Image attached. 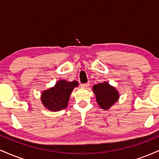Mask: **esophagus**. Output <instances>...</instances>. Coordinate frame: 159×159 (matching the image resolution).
<instances>
[{"label":"esophagus","mask_w":159,"mask_h":159,"mask_svg":"<svg viewBox=\"0 0 159 159\" xmlns=\"http://www.w3.org/2000/svg\"><path fill=\"white\" fill-rule=\"evenodd\" d=\"M89 85H90V83H86V84H81V86L82 87H84V88H87V87H89Z\"/></svg>","instance_id":"1"}]
</instances>
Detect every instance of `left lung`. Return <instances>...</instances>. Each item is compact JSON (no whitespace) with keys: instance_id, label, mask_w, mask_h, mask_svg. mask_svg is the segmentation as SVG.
Masks as SVG:
<instances>
[{"instance_id":"1","label":"left lung","mask_w":159,"mask_h":159,"mask_svg":"<svg viewBox=\"0 0 159 159\" xmlns=\"http://www.w3.org/2000/svg\"><path fill=\"white\" fill-rule=\"evenodd\" d=\"M96 102L103 110H108L120 98V93L114 87L109 84L107 81L98 83L93 87Z\"/></svg>"}]
</instances>
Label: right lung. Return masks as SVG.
I'll use <instances>...</instances> for the list:
<instances>
[{
    "label": "right lung",
    "instance_id": "1",
    "mask_svg": "<svg viewBox=\"0 0 159 159\" xmlns=\"http://www.w3.org/2000/svg\"><path fill=\"white\" fill-rule=\"evenodd\" d=\"M76 87H78L77 81H67L60 80L54 87L43 91L40 99L45 108L49 111L63 110L68 105L70 95Z\"/></svg>",
    "mask_w": 159,
    "mask_h": 159
}]
</instances>
